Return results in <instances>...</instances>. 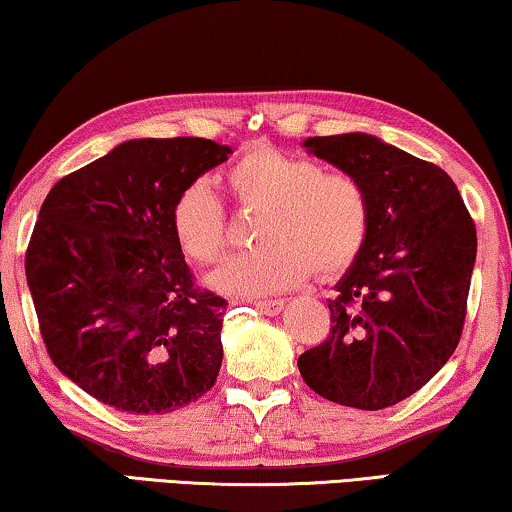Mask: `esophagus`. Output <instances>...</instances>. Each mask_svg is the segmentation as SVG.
<instances>
[{"instance_id": "esophagus-1", "label": "esophagus", "mask_w": 512, "mask_h": 512, "mask_svg": "<svg viewBox=\"0 0 512 512\" xmlns=\"http://www.w3.org/2000/svg\"><path fill=\"white\" fill-rule=\"evenodd\" d=\"M282 305H285V301H280V299H276V301H257L255 308L262 312V315L273 317V315H278V312L282 310Z\"/></svg>"}]
</instances>
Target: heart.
Wrapping results in <instances>:
<instances>
[{"instance_id":"b5f03b06","label":"heart","mask_w":512,"mask_h":512,"mask_svg":"<svg viewBox=\"0 0 512 512\" xmlns=\"http://www.w3.org/2000/svg\"><path fill=\"white\" fill-rule=\"evenodd\" d=\"M243 209L262 211L259 248L225 259L211 287L227 296L285 292L315 271L335 278L352 266L368 241L370 197L354 174L324 172L315 160L255 142L225 172ZM170 223L183 255L211 264L227 246L225 207L204 179L174 197Z\"/></svg>"}]
</instances>
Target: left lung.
I'll return each instance as SVG.
<instances>
[{"label":"left lung","instance_id":"left-lung-1","mask_svg":"<svg viewBox=\"0 0 512 512\" xmlns=\"http://www.w3.org/2000/svg\"><path fill=\"white\" fill-rule=\"evenodd\" d=\"M303 147L363 183L370 232L329 299V338L299 356L301 377L331 402L386 409L423 388L460 342L476 225L441 167L375 135Z\"/></svg>","mask_w":512,"mask_h":512}]
</instances>
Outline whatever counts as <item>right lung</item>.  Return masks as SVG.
<instances>
[{
	"label": "right lung",
	"mask_w": 512,
	"mask_h": 512,
	"mask_svg": "<svg viewBox=\"0 0 512 512\" xmlns=\"http://www.w3.org/2000/svg\"><path fill=\"white\" fill-rule=\"evenodd\" d=\"M230 154L204 137L128 140L45 197L27 285L52 363L98 402L154 416L216 384L227 301L195 287L170 211Z\"/></svg>",
	"instance_id": "right-lung-1"
}]
</instances>
